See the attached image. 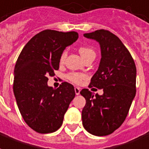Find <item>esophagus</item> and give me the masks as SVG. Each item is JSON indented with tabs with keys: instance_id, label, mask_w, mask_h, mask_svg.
<instances>
[{
	"instance_id": "1",
	"label": "esophagus",
	"mask_w": 149,
	"mask_h": 149,
	"mask_svg": "<svg viewBox=\"0 0 149 149\" xmlns=\"http://www.w3.org/2000/svg\"><path fill=\"white\" fill-rule=\"evenodd\" d=\"M75 93H76V95H79L80 94V88H78V87H75Z\"/></svg>"
}]
</instances>
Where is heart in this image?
Instances as JSON below:
<instances>
[{
	"label": "heart",
	"mask_w": 149,
	"mask_h": 149,
	"mask_svg": "<svg viewBox=\"0 0 149 149\" xmlns=\"http://www.w3.org/2000/svg\"><path fill=\"white\" fill-rule=\"evenodd\" d=\"M79 53L81 55V57L83 58L84 60H85L86 58H89L91 56H95V50L91 47H81L79 48ZM66 56H67V52L65 50L61 53L60 56V60L59 62L60 64H63L65 60ZM85 75L82 74V73H79V72H69L66 75V78L74 84H80L85 79Z\"/></svg>",
	"instance_id": "heart-1"
}]
</instances>
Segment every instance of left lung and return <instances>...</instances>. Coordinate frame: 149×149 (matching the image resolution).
<instances>
[{
    "label": "left lung",
    "mask_w": 149,
    "mask_h": 149,
    "mask_svg": "<svg viewBox=\"0 0 149 149\" xmlns=\"http://www.w3.org/2000/svg\"><path fill=\"white\" fill-rule=\"evenodd\" d=\"M84 36L100 45L102 58L89 87L102 89L103 94L81 90L86 100L82 123L91 134L107 136L122 125L129 113L136 95V65L127 48L111 31L97 30Z\"/></svg>",
    "instance_id": "8db88e82"
}]
</instances>
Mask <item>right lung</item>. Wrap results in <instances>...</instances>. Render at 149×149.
<instances>
[{
	"label": "right lung",
	"instance_id": "right-lung-1",
	"mask_svg": "<svg viewBox=\"0 0 149 149\" xmlns=\"http://www.w3.org/2000/svg\"><path fill=\"white\" fill-rule=\"evenodd\" d=\"M76 31L44 30L23 48L14 69L13 91L24 122L39 133L57 131L75 97L74 87L62 82L54 89L48 77L59 69L60 56L66 47L77 40Z\"/></svg>",
	"mask_w": 149,
	"mask_h": 149
}]
</instances>
